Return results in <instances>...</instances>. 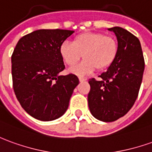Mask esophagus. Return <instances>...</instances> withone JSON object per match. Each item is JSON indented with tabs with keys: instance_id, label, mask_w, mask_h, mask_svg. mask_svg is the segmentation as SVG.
<instances>
[{
	"instance_id": "1",
	"label": "esophagus",
	"mask_w": 152,
	"mask_h": 152,
	"mask_svg": "<svg viewBox=\"0 0 152 152\" xmlns=\"http://www.w3.org/2000/svg\"><path fill=\"white\" fill-rule=\"evenodd\" d=\"M86 78H85V77H81V76H80L79 77V80L80 82H83V81H86Z\"/></svg>"
}]
</instances>
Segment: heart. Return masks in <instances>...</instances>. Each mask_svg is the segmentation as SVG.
I'll return each mask as SVG.
<instances>
[{
  "instance_id": "1",
  "label": "heart",
  "mask_w": 152,
  "mask_h": 152,
  "mask_svg": "<svg viewBox=\"0 0 152 152\" xmlns=\"http://www.w3.org/2000/svg\"><path fill=\"white\" fill-rule=\"evenodd\" d=\"M118 49V42L113 36L86 32L76 36L72 43H62L60 54L65 64L69 66L76 65L83 57V61L71 69V72L78 76H84L93 72L96 68L99 71L108 68L116 58Z\"/></svg>"
}]
</instances>
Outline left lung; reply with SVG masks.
Returning <instances> with one entry per match:
<instances>
[{
    "label": "left lung",
    "instance_id": "8db88e82",
    "mask_svg": "<svg viewBox=\"0 0 152 152\" xmlns=\"http://www.w3.org/2000/svg\"><path fill=\"white\" fill-rule=\"evenodd\" d=\"M118 40V54L101 80H89L88 104L91 114L103 122H113L131 109L138 95L145 61L139 39L121 27L109 28Z\"/></svg>",
    "mask_w": 152,
    "mask_h": 152
}]
</instances>
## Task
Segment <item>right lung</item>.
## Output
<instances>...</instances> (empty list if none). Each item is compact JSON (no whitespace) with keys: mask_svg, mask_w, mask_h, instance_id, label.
<instances>
[{"mask_svg":"<svg viewBox=\"0 0 152 152\" xmlns=\"http://www.w3.org/2000/svg\"><path fill=\"white\" fill-rule=\"evenodd\" d=\"M73 33L39 29L22 37L14 49V91L22 108L36 119L52 121L62 116L79 84L74 74L59 76L65 69L60 47Z\"/></svg>","mask_w":152,"mask_h":152,"instance_id":"obj_1","label":"right lung"}]
</instances>
